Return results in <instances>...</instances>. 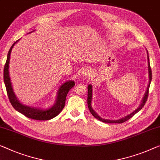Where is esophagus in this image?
<instances>
[{"label":"esophagus","mask_w":160,"mask_h":160,"mask_svg":"<svg viewBox=\"0 0 160 160\" xmlns=\"http://www.w3.org/2000/svg\"><path fill=\"white\" fill-rule=\"evenodd\" d=\"M82 75L86 78H90L91 77V72H90V70H88V69H85L82 71Z\"/></svg>","instance_id":"1"}]
</instances>
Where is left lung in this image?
Segmentation results:
<instances>
[{
	"instance_id": "8db88e82",
	"label": "left lung",
	"mask_w": 160,
	"mask_h": 160,
	"mask_svg": "<svg viewBox=\"0 0 160 160\" xmlns=\"http://www.w3.org/2000/svg\"><path fill=\"white\" fill-rule=\"evenodd\" d=\"M147 55H148V53H147ZM148 62H149V85H148V88H147V92L144 95V98L142 100V103L141 104V106H140L139 108H138L137 110H135L133 112H132V113H130L129 115L125 116L124 118H121V119H118V120H107V119H103L100 117V116L98 115V114L95 113V112L92 110L91 106H90V104H91V101H92V86L91 85H89L88 87V108H89V110L90 111V113H92V115L94 116L95 118H96L97 119H98L99 121H101L102 122H104V123H122L123 122H125L128 119H130L132 117L135 115L136 113H137V112H139L141 109L143 108V107L144 106L145 103H146V102L147 101V98H148V95H149V85H150V83H151V80H152V69H151V67H150V64H149V56H148Z\"/></svg>"
}]
</instances>
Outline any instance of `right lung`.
Here are the masks:
<instances>
[{
	"instance_id": "1",
	"label": "right lung",
	"mask_w": 160,
	"mask_h": 160,
	"mask_svg": "<svg viewBox=\"0 0 160 160\" xmlns=\"http://www.w3.org/2000/svg\"><path fill=\"white\" fill-rule=\"evenodd\" d=\"M18 41V40L14 42L10 49H9L6 64H5L4 66L3 80L5 85H6L7 95H8V96L9 101H10L12 106H13L16 111L20 112L21 113H22L23 115H24L28 118L39 121H47L53 118L58 115V114L62 111V110L64 108L65 105L67 95H68V92L70 91L71 88H72L75 86V82H74V81L70 80L64 83V84L61 86V88H59L58 94H57V98L55 104H54L52 108L47 109V110H39V109L30 108V107L21 104L20 102L18 101V99L16 98V95L13 91V88H12L11 86V82L8 73V65L9 60H10L11 52L12 50V48H13V47L14 46V44H15Z\"/></svg>"
}]
</instances>
